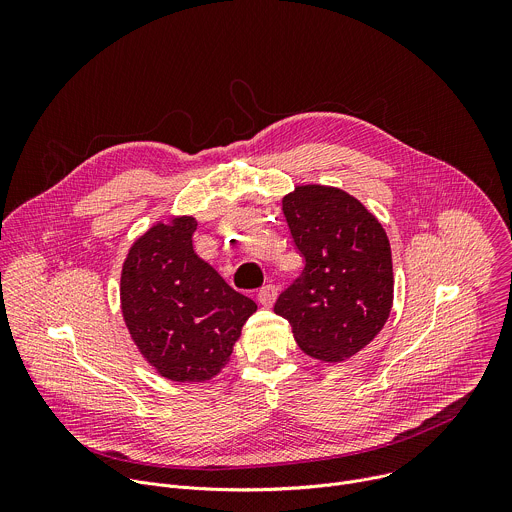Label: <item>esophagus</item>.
<instances>
[{"instance_id": "obj_1", "label": "esophagus", "mask_w": 512, "mask_h": 512, "mask_svg": "<svg viewBox=\"0 0 512 512\" xmlns=\"http://www.w3.org/2000/svg\"><path fill=\"white\" fill-rule=\"evenodd\" d=\"M257 300H259L261 306L271 308V306L275 304V300H277V287H275V285H263V287L259 289Z\"/></svg>"}]
</instances>
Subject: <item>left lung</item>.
<instances>
[{
	"instance_id": "1",
	"label": "left lung",
	"mask_w": 512,
	"mask_h": 512,
	"mask_svg": "<svg viewBox=\"0 0 512 512\" xmlns=\"http://www.w3.org/2000/svg\"><path fill=\"white\" fill-rule=\"evenodd\" d=\"M281 210L306 267L275 302L298 346L342 362L371 344L393 308V259L379 218L334 186H296Z\"/></svg>"
}]
</instances>
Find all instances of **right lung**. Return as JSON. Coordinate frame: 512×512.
<instances>
[{
    "label": "right lung",
    "instance_id": "obj_1",
    "mask_svg": "<svg viewBox=\"0 0 512 512\" xmlns=\"http://www.w3.org/2000/svg\"><path fill=\"white\" fill-rule=\"evenodd\" d=\"M194 216H170L133 241L121 269V314L139 354L168 381L204 383L231 358L257 304L192 247Z\"/></svg>",
    "mask_w": 512,
    "mask_h": 512
}]
</instances>
